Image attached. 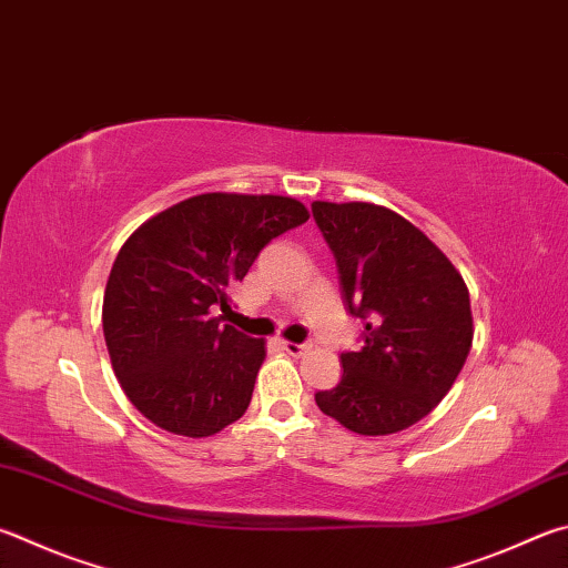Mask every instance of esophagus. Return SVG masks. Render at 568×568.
Listing matches in <instances>:
<instances>
[{"label":"esophagus","mask_w":568,"mask_h":568,"mask_svg":"<svg viewBox=\"0 0 568 568\" xmlns=\"http://www.w3.org/2000/svg\"><path fill=\"white\" fill-rule=\"evenodd\" d=\"M283 349L287 355H293V357H301L305 349H307V345H303V343H287V339H283Z\"/></svg>","instance_id":"obj_1"}]
</instances>
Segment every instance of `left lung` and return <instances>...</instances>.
<instances>
[{"label":"left lung","mask_w":568,"mask_h":568,"mask_svg":"<svg viewBox=\"0 0 568 568\" xmlns=\"http://www.w3.org/2000/svg\"><path fill=\"white\" fill-rule=\"evenodd\" d=\"M363 347L343 353L317 407L357 435L415 425L447 395L471 347L469 291L425 233L375 203H313Z\"/></svg>","instance_id":"1"}]
</instances>
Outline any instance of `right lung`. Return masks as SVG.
Returning <instances> with one entry per match:
<instances>
[{
	"mask_svg": "<svg viewBox=\"0 0 568 568\" xmlns=\"http://www.w3.org/2000/svg\"><path fill=\"white\" fill-rule=\"evenodd\" d=\"M311 213L285 195L203 193L131 233L104 293L113 373L143 417L209 437L248 409L265 339L223 325L233 285L267 243Z\"/></svg>",
	"mask_w": 568,
	"mask_h": 568,
	"instance_id": "right-lung-1",
	"label": "right lung"
}]
</instances>
